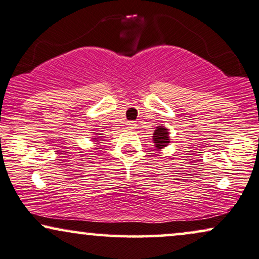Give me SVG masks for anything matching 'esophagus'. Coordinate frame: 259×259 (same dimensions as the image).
Here are the masks:
<instances>
[{
    "label": "esophagus",
    "instance_id": "34e87169",
    "mask_svg": "<svg viewBox=\"0 0 259 259\" xmlns=\"http://www.w3.org/2000/svg\"><path fill=\"white\" fill-rule=\"evenodd\" d=\"M135 126H136V123L133 122V120H129V122H126L127 129H135Z\"/></svg>",
    "mask_w": 259,
    "mask_h": 259
}]
</instances>
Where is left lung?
<instances>
[{
	"label": "left lung",
	"mask_w": 259,
	"mask_h": 259,
	"mask_svg": "<svg viewBox=\"0 0 259 259\" xmlns=\"http://www.w3.org/2000/svg\"><path fill=\"white\" fill-rule=\"evenodd\" d=\"M153 141L155 145L156 150L162 149L169 143V133L168 129L165 126H156V130H154Z\"/></svg>",
	"instance_id": "obj_1"
}]
</instances>
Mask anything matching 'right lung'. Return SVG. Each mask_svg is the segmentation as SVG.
I'll return each mask as SVG.
<instances>
[{"instance_id": "obj_1", "label": "right lung", "mask_w": 259, "mask_h": 259, "mask_svg": "<svg viewBox=\"0 0 259 259\" xmlns=\"http://www.w3.org/2000/svg\"><path fill=\"white\" fill-rule=\"evenodd\" d=\"M100 139H101V137H99V136H98V137H94V141H101Z\"/></svg>"}]
</instances>
